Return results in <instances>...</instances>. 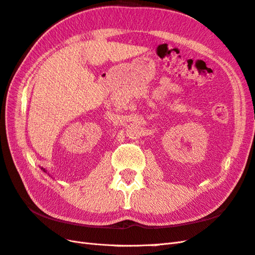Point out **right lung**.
<instances>
[{"instance_id":"obj_1","label":"right lung","mask_w":255,"mask_h":255,"mask_svg":"<svg viewBox=\"0 0 255 255\" xmlns=\"http://www.w3.org/2000/svg\"><path fill=\"white\" fill-rule=\"evenodd\" d=\"M42 170H43L44 172H46V171H45V169H43V168H42Z\"/></svg>"}]
</instances>
